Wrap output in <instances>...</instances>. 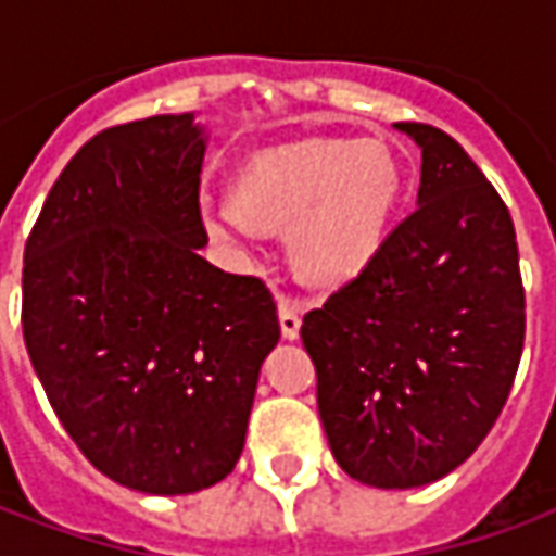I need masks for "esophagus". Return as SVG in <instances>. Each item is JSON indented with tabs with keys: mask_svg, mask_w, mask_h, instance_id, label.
I'll list each match as a JSON object with an SVG mask.
<instances>
[{
	"mask_svg": "<svg viewBox=\"0 0 556 556\" xmlns=\"http://www.w3.org/2000/svg\"><path fill=\"white\" fill-rule=\"evenodd\" d=\"M279 327L286 339H298L301 333V306L291 298H279Z\"/></svg>",
	"mask_w": 556,
	"mask_h": 556,
	"instance_id": "1",
	"label": "esophagus"
}]
</instances>
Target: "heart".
<instances>
[{"mask_svg":"<svg viewBox=\"0 0 556 556\" xmlns=\"http://www.w3.org/2000/svg\"><path fill=\"white\" fill-rule=\"evenodd\" d=\"M402 193L390 148L357 139H306L243 163L235 199L207 202V226L226 238L291 229V265L313 286L349 282L369 265Z\"/></svg>","mask_w":556,"mask_h":556,"instance_id":"b5f03b06","label":"heart"}]
</instances>
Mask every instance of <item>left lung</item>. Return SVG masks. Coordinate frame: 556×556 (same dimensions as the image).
Masks as SVG:
<instances>
[{"label": "left lung", "mask_w": 556, "mask_h": 556, "mask_svg": "<svg viewBox=\"0 0 556 556\" xmlns=\"http://www.w3.org/2000/svg\"><path fill=\"white\" fill-rule=\"evenodd\" d=\"M396 127L422 151L417 207L301 327L327 443L375 489H417L470 458L525 349L509 207L450 134Z\"/></svg>", "instance_id": "obj_1"}]
</instances>
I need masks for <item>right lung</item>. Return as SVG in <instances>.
I'll use <instances>...</instances> for the list:
<instances>
[{
	"label": "right lung",
	"mask_w": 556,
	"mask_h": 556,
	"mask_svg": "<svg viewBox=\"0 0 556 556\" xmlns=\"http://www.w3.org/2000/svg\"><path fill=\"white\" fill-rule=\"evenodd\" d=\"M193 113L106 127L71 157L23 255V339L55 417L118 485L193 494L231 473L274 294L199 250Z\"/></svg>",
	"instance_id": "right-lung-1"
}]
</instances>
